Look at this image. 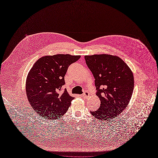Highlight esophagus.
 <instances>
[{
	"label": "esophagus",
	"instance_id": "1",
	"mask_svg": "<svg viewBox=\"0 0 158 158\" xmlns=\"http://www.w3.org/2000/svg\"><path fill=\"white\" fill-rule=\"evenodd\" d=\"M89 96H90V94H89V93L88 91H85V92L84 93V94H82V97H83L84 98H85V99L89 98Z\"/></svg>",
	"mask_w": 158,
	"mask_h": 158
}]
</instances>
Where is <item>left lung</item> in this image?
Segmentation results:
<instances>
[{"label": "left lung", "mask_w": 158, "mask_h": 158, "mask_svg": "<svg viewBox=\"0 0 158 158\" xmlns=\"http://www.w3.org/2000/svg\"><path fill=\"white\" fill-rule=\"evenodd\" d=\"M86 64L95 79L96 95L101 101L98 110L91 114L99 120L117 117L126 109L134 90V76L120 57L110 54L84 56Z\"/></svg>", "instance_id": "obj_1"}]
</instances>
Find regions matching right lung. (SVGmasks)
<instances>
[{"label":"right lung","mask_w":158,"mask_h":158,"mask_svg":"<svg viewBox=\"0 0 158 158\" xmlns=\"http://www.w3.org/2000/svg\"><path fill=\"white\" fill-rule=\"evenodd\" d=\"M81 56L56 54L39 58L28 73L26 82L28 101L37 114L44 119L62 117L74 99L62 91L67 68Z\"/></svg>","instance_id":"obj_1"}]
</instances>
